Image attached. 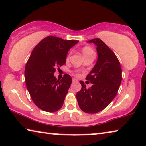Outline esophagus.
Returning <instances> with one entry per match:
<instances>
[{"label": "esophagus", "mask_w": 146, "mask_h": 146, "mask_svg": "<svg viewBox=\"0 0 146 146\" xmlns=\"http://www.w3.org/2000/svg\"><path fill=\"white\" fill-rule=\"evenodd\" d=\"M78 82V80L76 79V78H72V82L73 83H74V82Z\"/></svg>", "instance_id": "esophagus-1"}]
</instances>
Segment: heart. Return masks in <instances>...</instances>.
Returning <instances> with one entry per match:
<instances>
[{"instance_id": "obj_1", "label": "heart", "mask_w": 146, "mask_h": 146, "mask_svg": "<svg viewBox=\"0 0 146 146\" xmlns=\"http://www.w3.org/2000/svg\"><path fill=\"white\" fill-rule=\"evenodd\" d=\"M82 53H83V55H87V54H92L94 53V50H93L92 48L89 47H84L82 48Z\"/></svg>"}]
</instances>
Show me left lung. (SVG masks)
I'll return each mask as SVG.
<instances>
[{
	"instance_id": "left-lung-1",
	"label": "left lung",
	"mask_w": 146,
	"mask_h": 146,
	"mask_svg": "<svg viewBox=\"0 0 146 146\" xmlns=\"http://www.w3.org/2000/svg\"><path fill=\"white\" fill-rule=\"evenodd\" d=\"M97 46L98 60L86 79L93 85L86 88L80 81L81 90L76 94L80 108L86 113L100 112L108 106L117 96L122 81V69L114 52L100 39L88 41Z\"/></svg>"
}]
</instances>
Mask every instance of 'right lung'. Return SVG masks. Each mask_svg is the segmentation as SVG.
Returning <instances> with one entry per match:
<instances>
[{
  "label": "right lung",
  "mask_w": 146,
  "mask_h": 146,
  "mask_svg": "<svg viewBox=\"0 0 146 146\" xmlns=\"http://www.w3.org/2000/svg\"><path fill=\"white\" fill-rule=\"evenodd\" d=\"M78 43L48 36L31 52L25 68V80L31 99L40 109L53 113L62 107L72 78L64 74L58 80L54 73L56 67L65 64L68 50Z\"/></svg>",
  "instance_id": "right-lung-1"
}]
</instances>
